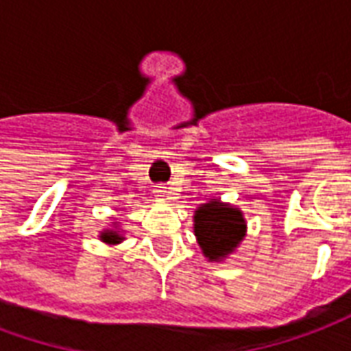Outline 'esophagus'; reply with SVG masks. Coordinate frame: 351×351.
I'll use <instances>...</instances> for the list:
<instances>
[{
  "mask_svg": "<svg viewBox=\"0 0 351 351\" xmlns=\"http://www.w3.org/2000/svg\"><path fill=\"white\" fill-rule=\"evenodd\" d=\"M156 195L158 197H167L169 195V190H167V186H163V184H160V186H156Z\"/></svg>",
  "mask_w": 351,
  "mask_h": 351,
  "instance_id": "obj_1",
  "label": "esophagus"
}]
</instances>
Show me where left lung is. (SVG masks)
Returning <instances> with one entry per match:
<instances>
[{"mask_svg": "<svg viewBox=\"0 0 351 351\" xmlns=\"http://www.w3.org/2000/svg\"><path fill=\"white\" fill-rule=\"evenodd\" d=\"M243 214L237 208L221 205L220 201H210L201 205L195 213V235L203 254L210 261L226 258L243 241Z\"/></svg>", "mask_w": 351, "mask_h": 351, "instance_id": "obj_1", "label": "left lung"}]
</instances>
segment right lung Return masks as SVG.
<instances>
[{"label": "right lung", "instance_id": "add662e5", "mask_svg": "<svg viewBox=\"0 0 351 351\" xmlns=\"http://www.w3.org/2000/svg\"><path fill=\"white\" fill-rule=\"evenodd\" d=\"M101 239H103V243L108 244H116L122 241V237L118 235L116 231H105V233H101Z\"/></svg>", "mask_w": 351, "mask_h": 351}]
</instances>
